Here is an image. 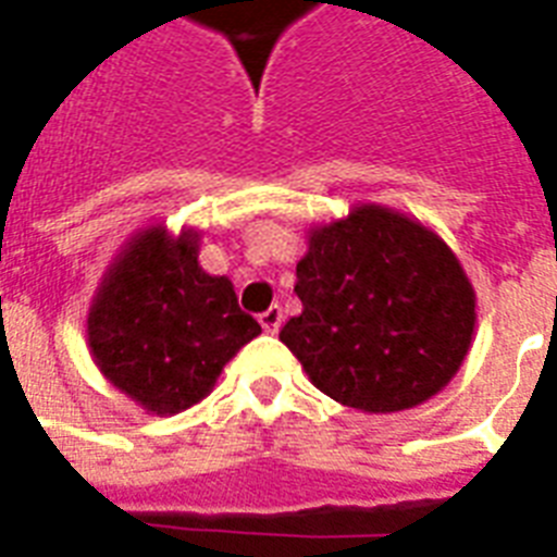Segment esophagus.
Returning <instances> with one entry per match:
<instances>
[{
	"instance_id": "obj_1",
	"label": "esophagus",
	"mask_w": 557,
	"mask_h": 557,
	"mask_svg": "<svg viewBox=\"0 0 557 557\" xmlns=\"http://www.w3.org/2000/svg\"><path fill=\"white\" fill-rule=\"evenodd\" d=\"M280 323H283V309L280 306H271V309H265V312L260 314V326L269 335H274V332L280 330Z\"/></svg>"
}]
</instances>
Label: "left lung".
I'll use <instances>...</instances> for the list:
<instances>
[{
	"label": "left lung",
	"instance_id": "obj_1",
	"mask_svg": "<svg viewBox=\"0 0 557 557\" xmlns=\"http://www.w3.org/2000/svg\"><path fill=\"white\" fill-rule=\"evenodd\" d=\"M295 292L304 312L280 341L314 387L364 413L436 396L474 338L476 295L457 253L419 219L372 201L309 227Z\"/></svg>",
	"mask_w": 557,
	"mask_h": 557
}]
</instances>
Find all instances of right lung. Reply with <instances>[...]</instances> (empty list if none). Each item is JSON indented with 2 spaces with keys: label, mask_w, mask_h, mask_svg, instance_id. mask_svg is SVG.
Returning a JSON list of instances; mask_svg holds the SVG:
<instances>
[{
  "label": "right lung",
  "mask_w": 557,
  "mask_h": 557,
  "mask_svg": "<svg viewBox=\"0 0 557 557\" xmlns=\"http://www.w3.org/2000/svg\"><path fill=\"white\" fill-rule=\"evenodd\" d=\"M199 239L193 227H144L109 262L91 297V358L147 413L199 405L227 361L262 332L236 304L234 283L201 269Z\"/></svg>",
  "instance_id": "right-lung-1"
}]
</instances>
